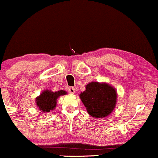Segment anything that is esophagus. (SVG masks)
<instances>
[{
  "mask_svg": "<svg viewBox=\"0 0 158 158\" xmlns=\"http://www.w3.org/2000/svg\"><path fill=\"white\" fill-rule=\"evenodd\" d=\"M69 92L70 93L73 94V93H74V92H75V88L73 87H70L69 88Z\"/></svg>",
  "mask_w": 158,
  "mask_h": 158,
  "instance_id": "obj_1",
  "label": "esophagus"
}]
</instances>
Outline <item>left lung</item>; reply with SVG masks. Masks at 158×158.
Listing matches in <instances>:
<instances>
[{"instance_id": "8db88e82", "label": "left lung", "mask_w": 158, "mask_h": 158, "mask_svg": "<svg viewBox=\"0 0 158 158\" xmlns=\"http://www.w3.org/2000/svg\"><path fill=\"white\" fill-rule=\"evenodd\" d=\"M80 98L89 114L100 118L106 117L114 109L117 92L108 84L91 82L80 94Z\"/></svg>"}]
</instances>
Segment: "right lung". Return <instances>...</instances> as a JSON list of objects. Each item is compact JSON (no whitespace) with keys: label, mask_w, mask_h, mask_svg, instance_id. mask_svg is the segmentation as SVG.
<instances>
[{"label":"right lung","mask_w":158,"mask_h":158,"mask_svg":"<svg viewBox=\"0 0 158 158\" xmlns=\"http://www.w3.org/2000/svg\"><path fill=\"white\" fill-rule=\"evenodd\" d=\"M67 93L64 90H60L58 92H53L46 90L42 94L36 98V104L39 110L44 112H49L52 111L56 106V101L57 98L62 95H65Z\"/></svg>","instance_id":"right-lung-1"}]
</instances>
